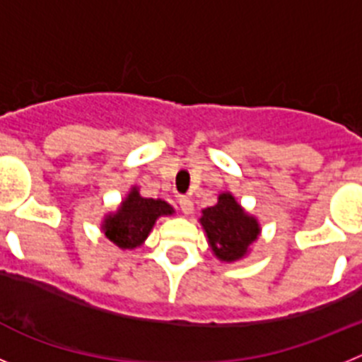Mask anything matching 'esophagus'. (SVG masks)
Wrapping results in <instances>:
<instances>
[{
    "instance_id": "esophagus-1",
    "label": "esophagus",
    "mask_w": 362,
    "mask_h": 362,
    "mask_svg": "<svg viewBox=\"0 0 362 362\" xmlns=\"http://www.w3.org/2000/svg\"><path fill=\"white\" fill-rule=\"evenodd\" d=\"M179 206H181V210H183V214H192L194 212V203H192V199L188 196H181L179 197Z\"/></svg>"
}]
</instances>
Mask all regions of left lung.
Segmentation results:
<instances>
[{
	"instance_id": "8db88e82",
	"label": "left lung",
	"mask_w": 362,
	"mask_h": 362,
	"mask_svg": "<svg viewBox=\"0 0 362 362\" xmlns=\"http://www.w3.org/2000/svg\"><path fill=\"white\" fill-rule=\"evenodd\" d=\"M201 214L199 223L206 232L210 248L214 255L225 263L245 257L261 233L257 219L246 214L230 192L219 194L217 203Z\"/></svg>"
}]
</instances>
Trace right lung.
Segmentation results:
<instances>
[{"label": "right lung", "mask_w": 362, "mask_h": 362, "mask_svg": "<svg viewBox=\"0 0 362 362\" xmlns=\"http://www.w3.org/2000/svg\"><path fill=\"white\" fill-rule=\"evenodd\" d=\"M172 214L174 209L166 201L143 197L139 188L132 187L119 209L105 217L101 230L121 250H132L145 243L158 217Z\"/></svg>", "instance_id": "right-lung-1"}]
</instances>
